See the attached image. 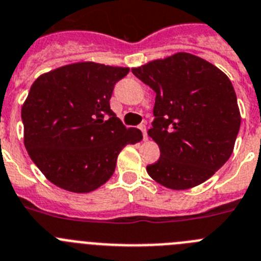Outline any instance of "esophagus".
Listing matches in <instances>:
<instances>
[{
	"label": "esophagus",
	"instance_id": "1",
	"mask_svg": "<svg viewBox=\"0 0 261 261\" xmlns=\"http://www.w3.org/2000/svg\"><path fill=\"white\" fill-rule=\"evenodd\" d=\"M139 130L143 133V140H148V135H147V128H145V125H140Z\"/></svg>",
	"mask_w": 261,
	"mask_h": 261
}]
</instances>
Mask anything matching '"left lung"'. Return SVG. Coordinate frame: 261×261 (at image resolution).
<instances>
[{
	"label": "left lung",
	"mask_w": 261,
	"mask_h": 261,
	"mask_svg": "<svg viewBox=\"0 0 261 261\" xmlns=\"http://www.w3.org/2000/svg\"><path fill=\"white\" fill-rule=\"evenodd\" d=\"M156 93L152 128L160 159L147 166L160 185L187 190L212 177L233 153L241 127L236 91L226 75L190 53L131 70Z\"/></svg>",
	"instance_id": "left-lung-1"
}]
</instances>
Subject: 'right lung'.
I'll list each match as a JSON object with an SVG mask.
<instances>
[{
    "mask_svg": "<svg viewBox=\"0 0 261 261\" xmlns=\"http://www.w3.org/2000/svg\"><path fill=\"white\" fill-rule=\"evenodd\" d=\"M128 71L79 62L32 84L22 108L24 145L53 185L71 192L98 189L113 175L122 148L143 139L110 109L114 86Z\"/></svg>",
    "mask_w": 261,
    "mask_h": 261,
    "instance_id": "obj_1",
    "label": "right lung"
}]
</instances>
